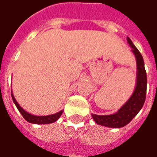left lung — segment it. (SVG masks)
<instances>
[{"label":"left lung","mask_w":157,"mask_h":157,"mask_svg":"<svg viewBox=\"0 0 157 157\" xmlns=\"http://www.w3.org/2000/svg\"><path fill=\"white\" fill-rule=\"evenodd\" d=\"M127 42L132 48L137 60V83L134 92L132 93L129 100L122 106L117 112L109 115H97L92 113L93 120L101 126L120 128L126 126L142 109L145 101L147 89V75L144 68V62L142 55L132 44V40L127 37Z\"/></svg>","instance_id":"left-lung-1"}]
</instances>
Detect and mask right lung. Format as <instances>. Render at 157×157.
<instances>
[{
	"instance_id": "1",
	"label": "right lung",
	"mask_w": 157,
	"mask_h": 157,
	"mask_svg": "<svg viewBox=\"0 0 157 157\" xmlns=\"http://www.w3.org/2000/svg\"><path fill=\"white\" fill-rule=\"evenodd\" d=\"M12 98H13V101L14 104L17 107V109H19L20 113L22 114L23 117L25 119V121L30 122V123H32V124H49V123H53V122L56 121L60 117V115L62 114V113H63V110H61V111L58 112V113L50 114V115H47V116H36V115H33V114H31L30 113L26 112L25 110L23 109L22 108L19 106V103H18V101L15 100L13 93H12Z\"/></svg>"
}]
</instances>
